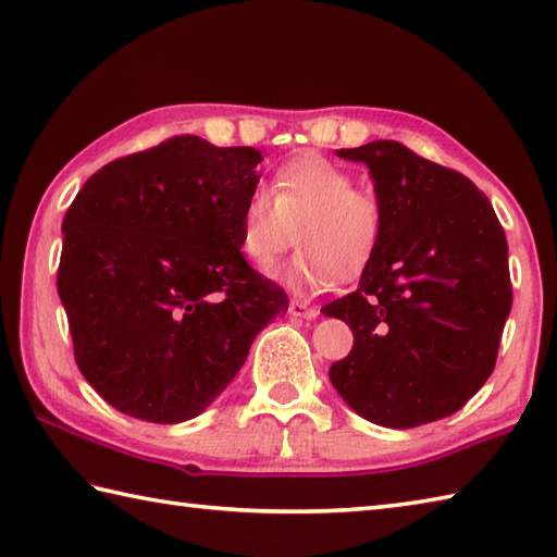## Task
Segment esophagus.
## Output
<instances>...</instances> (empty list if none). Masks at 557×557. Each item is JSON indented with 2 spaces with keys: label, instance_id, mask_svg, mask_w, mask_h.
<instances>
[{
  "label": "esophagus",
  "instance_id": "esophagus-1",
  "mask_svg": "<svg viewBox=\"0 0 557 557\" xmlns=\"http://www.w3.org/2000/svg\"><path fill=\"white\" fill-rule=\"evenodd\" d=\"M288 312L293 317H302V320H314V317L320 314V310L312 308V305H308V302H302V300H290L288 302Z\"/></svg>",
  "mask_w": 557,
  "mask_h": 557
}]
</instances>
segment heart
Masks as SVG:
<instances>
[{"mask_svg":"<svg viewBox=\"0 0 557 557\" xmlns=\"http://www.w3.org/2000/svg\"><path fill=\"white\" fill-rule=\"evenodd\" d=\"M354 180L350 170L317 153L283 163L243 209L247 262L269 276L298 231L302 252L281 274L290 288L324 290L338 276H360L382 247L387 207L377 189Z\"/></svg>","mask_w":557,"mask_h":557,"instance_id":"b5f03b06","label":"heart"}]
</instances>
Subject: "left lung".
Here are the masks:
<instances>
[{
    "instance_id": "left-lung-1",
    "label": "left lung",
    "mask_w": 557,
    "mask_h": 557,
    "mask_svg": "<svg viewBox=\"0 0 557 557\" xmlns=\"http://www.w3.org/2000/svg\"><path fill=\"white\" fill-rule=\"evenodd\" d=\"M338 156L370 168L387 231L360 286L322 308L354 329V348L329 380L370 423H433L457 413L495 368L512 310L505 231L467 175L399 141Z\"/></svg>"
}]
</instances>
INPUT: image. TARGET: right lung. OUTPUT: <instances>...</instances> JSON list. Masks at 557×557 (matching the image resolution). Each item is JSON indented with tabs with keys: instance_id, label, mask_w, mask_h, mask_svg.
<instances>
[{
	"instance_id": "1",
	"label": "right lung",
	"mask_w": 557,
	"mask_h": 557,
	"mask_svg": "<svg viewBox=\"0 0 557 557\" xmlns=\"http://www.w3.org/2000/svg\"><path fill=\"white\" fill-rule=\"evenodd\" d=\"M259 161L252 146L170 136L100 168L66 209L57 290L78 370L117 411L199 416L286 314V290L240 252Z\"/></svg>"
}]
</instances>
